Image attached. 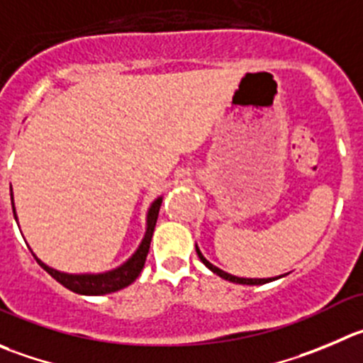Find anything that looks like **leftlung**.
I'll use <instances>...</instances> for the list:
<instances>
[{
    "instance_id": "left-lung-1",
    "label": "left lung",
    "mask_w": 363,
    "mask_h": 363,
    "mask_svg": "<svg viewBox=\"0 0 363 363\" xmlns=\"http://www.w3.org/2000/svg\"><path fill=\"white\" fill-rule=\"evenodd\" d=\"M196 251H198V257L201 258V262H203V264L206 265V267L210 269V271H213V272H216L217 276H220V278L228 279V281L240 283V285H262V283H269V281H272V279H276V278H239V276L228 274V272L220 271L219 267H216V265H212V264H210V262L206 260L205 257H203V255H201V251H199L198 247H196Z\"/></svg>"
}]
</instances>
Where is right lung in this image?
<instances>
[{"label":"right lung","instance_id":"right-lung-1","mask_svg":"<svg viewBox=\"0 0 363 363\" xmlns=\"http://www.w3.org/2000/svg\"><path fill=\"white\" fill-rule=\"evenodd\" d=\"M10 198H12V194H10ZM160 205H162V198H158L157 201L151 205L150 212H147V230H146V235H144L143 244L139 246V250L135 251V255H133L126 264L113 269V271L103 272V274H65V272L55 271V269L48 267V265L43 264L37 257L35 260L39 262V265L48 272V274L53 276L60 285H64V287L69 289V291L76 292V294L101 296V294H110V292L121 291V289L132 285V283L137 279V276L140 274V271H143L144 262H146L147 253H150L151 237H153L155 224H157ZM13 217H16V210H13Z\"/></svg>","mask_w":363,"mask_h":363}]
</instances>
